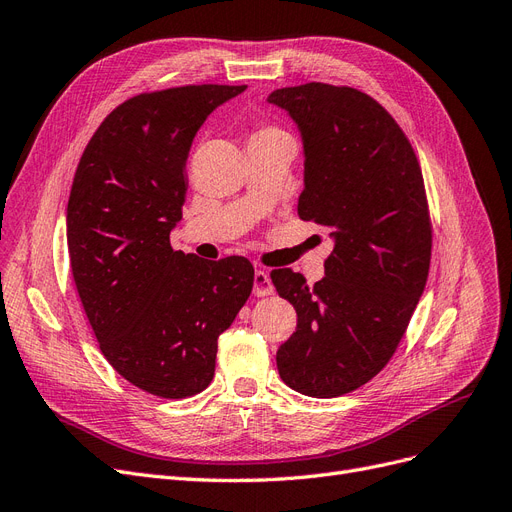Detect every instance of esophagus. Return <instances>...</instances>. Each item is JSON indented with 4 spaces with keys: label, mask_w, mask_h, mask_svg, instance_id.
Segmentation results:
<instances>
[{
    "label": "esophagus",
    "mask_w": 512,
    "mask_h": 512,
    "mask_svg": "<svg viewBox=\"0 0 512 512\" xmlns=\"http://www.w3.org/2000/svg\"><path fill=\"white\" fill-rule=\"evenodd\" d=\"M253 293L257 297H266V295H272L274 293V285H272V278L266 270H255V276H253Z\"/></svg>",
    "instance_id": "34e87169"
}]
</instances>
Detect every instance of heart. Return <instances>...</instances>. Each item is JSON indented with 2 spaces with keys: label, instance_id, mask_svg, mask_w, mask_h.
Segmentation results:
<instances>
[{
  "label": "heart",
  "instance_id": "heart-1",
  "mask_svg": "<svg viewBox=\"0 0 512 512\" xmlns=\"http://www.w3.org/2000/svg\"><path fill=\"white\" fill-rule=\"evenodd\" d=\"M257 135H280L278 130H261V132H257Z\"/></svg>",
  "mask_w": 512,
  "mask_h": 512
}]
</instances>
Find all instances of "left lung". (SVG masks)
Segmentation results:
<instances>
[{
	"label": "left lung",
	"instance_id": "left-lung-1",
	"mask_svg": "<svg viewBox=\"0 0 512 512\" xmlns=\"http://www.w3.org/2000/svg\"><path fill=\"white\" fill-rule=\"evenodd\" d=\"M268 103L304 143L297 213L335 242L314 287L289 268L270 274L297 312L276 365L289 388L333 399L386 367L424 293L432 230L422 168L401 126L361 90L310 82Z\"/></svg>",
	"mask_w": 512,
	"mask_h": 512
}]
</instances>
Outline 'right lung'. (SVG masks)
<instances>
[{
	"label": "right lung",
	"mask_w": 512,
	"mask_h": 512,
	"mask_svg": "<svg viewBox=\"0 0 512 512\" xmlns=\"http://www.w3.org/2000/svg\"><path fill=\"white\" fill-rule=\"evenodd\" d=\"M244 88L137 94L103 120L73 177L67 246L88 323L109 365L162 399L211 384L217 339L253 289L249 259L208 261L170 246L196 132Z\"/></svg>",
	"instance_id": "right-lung-1"
}]
</instances>
